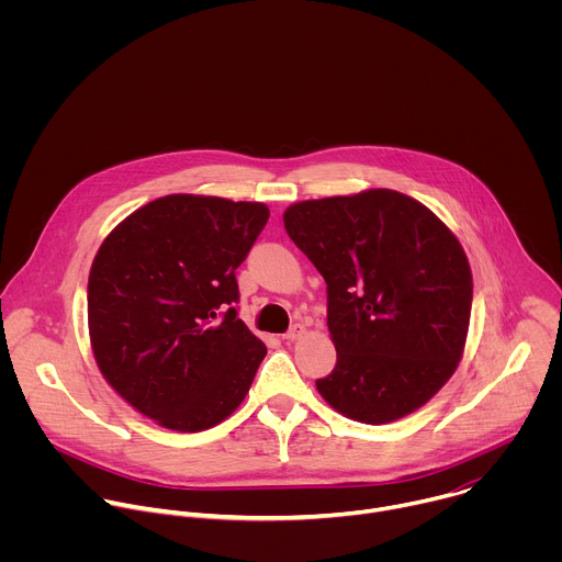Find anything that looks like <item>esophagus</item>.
<instances>
[{
  "label": "esophagus",
  "mask_w": 562,
  "mask_h": 562,
  "mask_svg": "<svg viewBox=\"0 0 562 562\" xmlns=\"http://www.w3.org/2000/svg\"><path fill=\"white\" fill-rule=\"evenodd\" d=\"M302 336H304V325H293L282 338L289 340V342H293V340H297V338H302Z\"/></svg>",
  "instance_id": "obj_1"
}]
</instances>
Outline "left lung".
<instances>
[{"instance_id": "8db88e82", "label": "left lung", "mask_w": 562, "mask_h": 562, "mask_svg": "<svg viewBox=\"0 0 562 562\" xmlns=\"http://www.w3.org/2000/svg\"><path fill=\"white\" fill-rule=\"evenodd\" d=\"M284 228L327 282L338 362L315 380L319 395L364 425L423 407L467 340L473 280L458 237L389 189L297 202Z\"/></svg>"}]
</instances>
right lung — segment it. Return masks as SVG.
Wrapping results in <instances>:
<instances>
[{
    "label": "right lung",
    "instance_id": "right-lung-1",
    "mask_svg": "<svg viewBox=\"0 0 562 562\" xmlns=\"http://www.w3.org/2000/svg\"><path fill=\"white\" fill-rule=\"evenodd\" d=\"M269 220L260 202L167 195L120 222L89 276V334L106 382L173 431L228 418L267 347L237 317L235 269Z\"/></svg>",
    "mask_w": 562,
    "mask_h": 562
}]
</instances>
